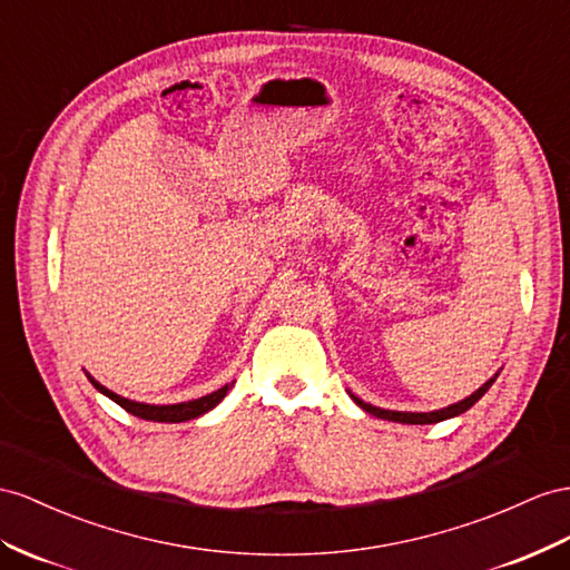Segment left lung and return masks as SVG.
Returning a JSON list of instances; mask_svg holds the SVG:
<instances>
[{
  "label": "left lung",
  "instance_id": "1",
  "mask_svg": "<svg viewBox=\"0 0 570 570\" xmlns=\"http://www.w3.org/2000/svg\"><path fill=\"white\" fill-rule=\"evenodd\" d=\"M501 373V371H499ZM499 373L495 375H491L489 381L481 385L476 392H472L470 397H464V400H460V402H455V404H448V406H443V410H435V412H392V410H381V406H373V404H368V402H363L361 397H356L354 392H348V397H352L363 412H368V414H373V416H377V419H387V421H397V424H438V421H445V419H452V416H460V414H464L466 410H470V406H474L481 397L487 395V390L495 383V377H499Z\"/></svg>",
  "mask_w": 570,
  "mask_h": 570
}]
</instances>
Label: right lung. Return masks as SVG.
Returning <instances> with one entry per match:
<instances>
[{
	"label": "right lung",
	"mask_w": 570,
	"mask_h": 570,
	"mask_svg": "<svg viewBox=\"0 0 570 570\" xmlns=\"http://www.w3.org/2000/svg\"><path fill=\"white\" fill-rule=\"evenodd\" d=\"M86 377H89L91 385L100 392V395L110 397L115 404H120L122 410H127L129 414H135V416L146 419V421H160V424H180V421H189V419H197L202 414H207L209 410H214V406L228 395V390L233 387V383H236V381L226 383L224 387H218V390L209 392V395L197 397V400L175 402V404H146V402H135V400L115 395L112 390H108L106 385H100L96 377L89 375V373H86Z\"/></svg>",
	"instance_id": "obj_1"
}]
</instances>
